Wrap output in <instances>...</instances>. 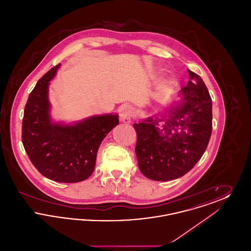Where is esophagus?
Wrapping results in <instances>:
<instances>
[{"label":"esophagus","instance_id":"obj_1","mask_svg":"<svg viewBox=\"0 0 251 251\" xmlns=\"http://www.w3.org/2000/svg\"><path fill=\"white\" fill-rule=\"evenodd\" d=\"M120 113V119L122 122L129 123L131 121V115H132V110L131 106L128 104H123L119 110Z\"/></svg>","mask_w":251,"mask_h":251}]
</instances>
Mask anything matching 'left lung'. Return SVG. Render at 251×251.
Here are the masks:
<instances>
[{"mask_svg":"<svg viewBox=\"0 0 251 251\" xmlns=\"http://www.w3.org/2000/svg\"><path fill=\"white\" fill-rule=\"evenodd\" d=\"M188 73L190 80L181 89L182 100L177 107L132 125L138 167L149 179L166 181L185 175L210 141L212 99L201 77L189 70Z\"/></svg>","mask_w":251,"mask_h":251,"instance_id":"1","label":"left lung"}]
</instances>
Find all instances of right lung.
Masks as SVG:
<instances>
[{
  "instance_id": "right-lung-1",
  "label": "right lung",
  "mask_w": 251,
  "mask_h": 251,
  "mask_svg": "<svg viewBox=\"0 0 251 251\" xmlns=\"http://www.w3.org/2000/svg\"><path fill=\"white\" fill-rule=\"evenodd\" d=\"M59 66L43 75L30 93L24 108L22 140L41 175L72 183L93 173L99 147L119 124V116H97L74 125L52 124L49 115L48 85Z\"/></svg>"
}]
</instances>
